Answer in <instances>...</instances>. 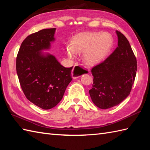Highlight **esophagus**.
<instances>
[{"label":"esophagus","instance_id":"34e87169","mask_svg":"<svg viewBox=\"0 0 150 150\" xmlns=\"http://www.w3.org/2000/svg\"><path fill=\"white\" fill-rule=\"evenodd\" d=\"M84 73V69L80 65H75L72 71V77L73 79H77L83 74Z\"/></svg>","mask_w":150,"mask_h":150}]
</instances>
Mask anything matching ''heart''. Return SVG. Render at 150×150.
Segmentation results:
<instances>
[{"label":"heart","instance_id":"obj_1","mask_svg":"<svg viewBox=\"0 0 150 150\" xmlns=\"http://www.w3.org/2000/svg\"><path fill=\"white\" fill-rule=\"evenodd\" d=\"M113 39L108 33L91 32L79 35L69 46L68 53L74 56L75 52L84 54V59L88 64L95 65L106 58L113 46Z\"/></svg>","mask_w":150,"mask_h":150}]
</instances>
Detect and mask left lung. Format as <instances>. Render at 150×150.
<instances>
[{
	"mask_svg": "<svg viewBox=\"0 0 150 150\" xmlns=\"http://www.w3.org/2000/svg\"><path fill=\"white\" fill-rule=\"evenodd\" d=\"M118 47L104 61L91 69L93 76L89 90L92 102L100 109H109L128 96L137 69L136 57L126 37L119 31Z\"/></svg>",
	"mask_w": 150,
	"mask_h": 150,
	"instance_id": "8db88e82",
	"label": "left lung"
}]
</instances>
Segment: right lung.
<instances>
[{"label":"right lung","mask_w":150,"mask_h":150,"mask_svg":"<svg viewBox=\"0 0 150 150\" xmlns=\"http://www.w3.org/2000/svg\"><path fill=\"white\" fill-rule=\"evenodd\" d=\"M55 31V28L44 29L28 35L21 44L16 59L18 78L25 96L44 110L58 104L72 80L73 66L65 68L54 56H44L40 52L49 48Z\"/></svg>","instance_id":"obj_1"}]
</instances>
